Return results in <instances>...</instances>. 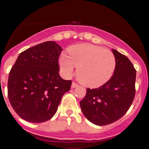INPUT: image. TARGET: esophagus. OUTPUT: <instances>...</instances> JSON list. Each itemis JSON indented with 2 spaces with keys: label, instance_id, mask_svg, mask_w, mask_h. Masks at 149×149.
I'll list each match as a JSON object with an SVG mask.
<instances>
[{
  "label": "esophagus",
  "instance_id": "34e87169",
  "mask_svg": "<svg viewBox=\"0 0 149 149\" xmlns=\"http://www.w3.org/2000/svg\"><path fill=\"white\" fill-rule=\"evenodd\" d=\"M77 86H78V84H76V83H74V82L72 83V89H74V88L77 87Z\"/></svg>",
  "mask_w": 149,
  "mask_h": 149
}]
</instances>
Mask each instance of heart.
<instances>
[{
	"mask_svg": "<svg viewBox=\"0 0 149 149\" xmlns=\"http://www.w3.org/2000/svg\"><path fill=\"white\" fill-rule=\"evenodd\" d=\"M63 53L59 65L65 77H70L77 66V75L84 85L97 88L106 84L113 74L116 58L113 52L92 44H79Z\"/></svg>",
	"mask_w": 149,
	"mask_h": 149,
	"instance_id": "b5f03b06",
	"label": "heart"
}]
</instances>
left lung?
<instances>
[{"label":"left lung","mask_w":149,"mask_h":149,"mask_svg":"<svg viewBox=\"0 0 149 149\" xmlns=\"http://www.w3.org/2000/svg\"><path fill=\"white\" fill-rule=\"evenodd\" d=\"M116 58L113 75L98 89H86L80 106L86 119L96 125H107L122 118L135 96L136 70L127 56L112 49Z\"/></svg>","instance_id":"1"}]
</instances>
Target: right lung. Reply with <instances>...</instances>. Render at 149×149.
I'll list each match as a JSON object with an SVG mask.
<instances>
[{"mask_svg":"<svg viewBox=\"0 0 149 149\" xmlns=\"http://www.w3.org/2000/svg\"><path fill=\"white\" fill-rule=\"evenodd\" d=\"M63 48L48 41L18 55L8 78V98L22 119L33 123L51 119L72 81L59 74L58 59Z\"/></svg>","mask_w":149,"mask_h":149,"instance_id":"right-lung-1","label":"right lung"}]
</instances>
